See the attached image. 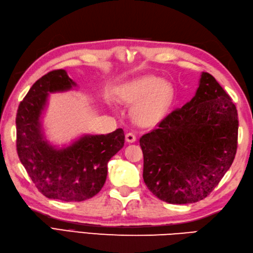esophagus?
<instances>
[{"mask_svg": "<svg viewBox=\"0 0 253 253\" xmlns=\"http://www.w3.org/2000/svg\"><path fill=\"white\" fill-rule=\"evenodd\" d=\"M136 135L133 132H127L126 133V140L128 142H135L136 141Z\"/></svg>", "mask_w": 253, "mask_h": 253, "instance_id": "1", "label": "esophagus"}]
</instances>
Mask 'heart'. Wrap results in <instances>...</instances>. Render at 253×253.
I'll return each mask as SVG.
<instances>
[{"label":"heart","instance_id":"heart-1","mask_svg":"<svg viewBox=\"0 0 253 253\" xmlns=\"http://www.w3.org/2000/svg\"><path fill=\"white\" fill-rule=\"evenodd\" d=\"M120 97L127 103H136L133 113L142 124H153L165 116L174 98L170 83L161 78L147 76L123 86Z\"/></svg>","mask_w":253,"mask_h":253}]
</instances>
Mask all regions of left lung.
I'll return each mask as SVG.
<instances>
[{
  "label": "left lung",
  "instance_id": "left-lung-1",
  "mask_svg": "<svg viewBox=\"0 0 253 253\" xmlns=\"http://www.w3.org/2000/svg\"><path fill=\"white\" fill-rule=\"evenodd\" d=\"M238 126L231 97L203 72L195 96L140 138L148 189L170 204L204 200L232 165Z\"/></svg>",
  "mask_w": 253,
  "mask_h": 253
}]
</instances>
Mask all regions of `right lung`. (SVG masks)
Wrapping results in <instances>:
<instances>
[{
  "mask_svg": "<svg viewBox=\"0 0 253 253\" xmlns=\"http://www.w3.org/2000/svg\"><path fill=\"white\" fill-rule=\"evenodd\" d=\"M74 84L66 70L48 72L33 84L16 114L19 160L42 195L63 202H82L96 195L106 181L108 161L125 142L122 128L107 135L84 136L62 150L44 141L39 118L48 93L70 90Z\"/></svg>",
  "mask_w": 253,
  "mask_h": 253,
  "instance_id": "right-lung-1",
  "label": "right lung"
}]
</instances>
